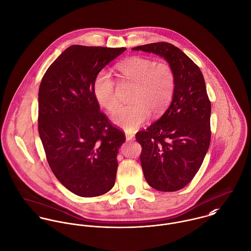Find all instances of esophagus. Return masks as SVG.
<instances>
[{
    "instance_id": "34e87169",
    "label": "esophagus",
    "mask_w": 251,
    "mask_h": 251,
    "mask_svg": "<svg viewBox=\"0 0 251 251\" xmlns=\"http://www.w3.org/2000/svg\"><path fill=\"white\" fill-rule=\"evenodd\" d=\"M126 139L127 141L134 140V134H133V133H130V132L126 131Z\"/></svg>"
}]
</instances>
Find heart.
Instances as JSON below:
<instances>
[{
  "instance_id": "obj_1",
  "label": "heart",
  "mask_w": 251,
  "mask_h": 251,
  "mask_svg": "<svg viewBox=\"0 0 251 251\" xmlns=\"http://www.w3.org/2000/svg\"><path fill=\"white\" fill-rule=\"evenodd\" d=\"M121 80L134 85L132 103L117 108L112 121L120 127L132 131L140 127L150 114L161 115L173 99L175 72L166 62H155L145 57H133L117 66ZM93 94L98 103L112 112L118 105L115 82L110 72L98 73L93 84Z\"/></svg>"
}]
</instances>
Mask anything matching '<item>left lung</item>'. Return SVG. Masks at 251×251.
<instances>
[{"mask_svg":"<svg viewBox=\"0 0 251 251\" xmlns=\"http://www.w3.org/2000/svg\"><path fill=\"white\" fill-rule=\"evenodd\" d=\"M163 58L175 72L170 106L146 130L136 133L147 182L160 191H177L194 178L211 142V102L204 76L194 62L168 42L132 48Z\"/></svg>","mask_w":251,"mask_h":251,"instance_id":"obj_1","label":"left lung"}]
</instances>
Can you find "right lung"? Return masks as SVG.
<instances>
[{
  "label": "right lung",
  "mask_w": 251,
  "mask_h": 251,
  "mask_svg": "<svg viewBox=\"0 0 251 251\" xmlns=\"http://www.w3.org/2000/svg\"><path fill=\"white\" fill-rule=\"evenodd\" d=\"M126 48L72 45L48 68L38 91V133L59 181L81 197L115 184L125 134L113 126L93 94L96 76Z\"/></svg>",
  "instance_id": "add662e5"
}]
</instances>
